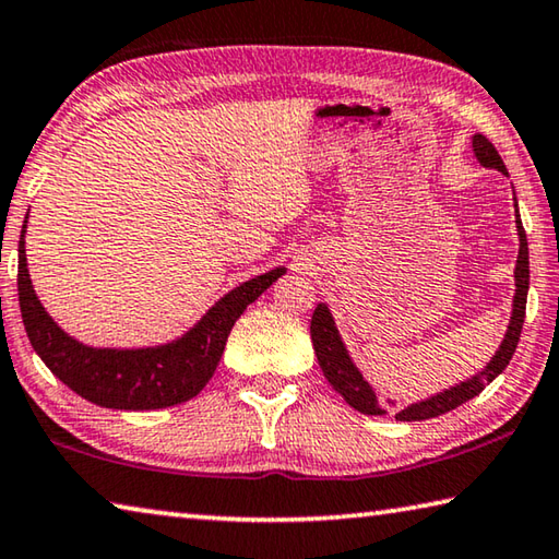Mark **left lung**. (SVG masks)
<instances>
[{"label":"left lung","instance_id":"obj_1","mask_svg":"<svg viewBox=\"0 0 559 559\" xmlns=\"http://www.w3.org/2000/svg\"><path fill=\"white\" fill-rule=\"evenodd\" d=\"M473 153H476L478 163L484 167L498 169V173L508 175L503 159H500L498 150L493 147V143H490L486 135H473ZM515 224H518V236H520V251H518V266H515L513 318H510L508 333L503 337V343H500L498 353L493 355V359H490L486 370L476 377H471L468 382H461L459 386H451V390L431 396V400H427V402L412 404V406H406V409H402L400 414H394L400 421H421V419H431V416H439V414L456 409V406H461L463 402H468L476 394L484 392V386L493 382L496 377L506 370L510 359H513L520 333H523L527 286H530L527 239H525L523 222H520V214H518ZM310 340H313L318 365H320V370H323L325 380L335 386V392L343 394V400L353 406V409L370 414V416L386 414L384 404L377 400V394L370 390V384L362 380V374L357 372L353 359H349L343 340H340V335H337L333 316H330V310H328V306H323V302L316 308L313 320H310Z\"/></svg>","mask_w":559,"mask_h":559}]
</instances>
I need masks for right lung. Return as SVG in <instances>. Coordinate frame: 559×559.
<instances>
[{
    "label": "right lung",
    "mask_w": 559,
    "mask_h": 559,
    "mask_svg": "<svg viewBox=\"0 0 559 559\" xmlns=\"http://www.w3.org/2000/svg\"><path fill=\"white\" fill-rule=\"evenodd\" d=\"M24 229L26 222L19 239L16 286L29 343L66 386L108 409H163L200 394L212 380L226 337L246 306L286 273V269H273L241 283L177 343L147 349H96L75 343L46 316L26 269Z\"/></svg>",
    "instance_id": "1"
}]
</instances>
